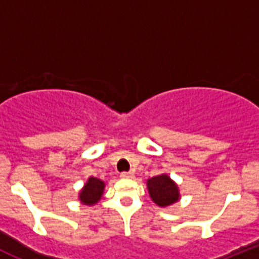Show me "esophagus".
Returning a JSON list of instances; mask_svg holds the SVG:
<instances>
[{"mask_svg": "<svg viewBox=\"0 0 259 259\" xmlns=\"http://www.w3.org/2000/svg\"><path fill=\"white\" fill-rule=\"evenodd\" d=\"M120 177H121V178H133V177H134V173H133V172H122L121 175H120Z\"/></svg>", "mask_w": 259, "mask_h": 259, "instance_id": "1", "label": "esophagus"}]
</instances>
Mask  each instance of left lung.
Here are the masks:
<instances>
[{
  "mask_svg": "<svg viewBox=\"0 0 259 259\" xmlns=\"http://www.w3.org/2000/svg\"><path fill=\"white\" fill-rule=\"evenodd\" d=\"M147 187L150 199L160 207H167L180 200L178 186L165 173L149 178Z\"/></svg>",
  "mask_w": 259,
  "mask_h": 259,
  "instance_id": "1",
  "label": "left lung"
}]
</instances>
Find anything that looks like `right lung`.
Returning a JSON list of instances; mask_svg holds the SVG:
<instances>
[{
    "label": "right lung",
    "mask_w": 259,
    "mask_h": 259,
    "mask_svg": "<svg viewBox=\"0 0 259 259\" xmlns=\"http://www.w3.org/2000/svg\"><path fill=\"white\" fill-rule=\"evenodd\" d=\"M105 190V182L99 180L96 177H90L87 180L86 185L79 192V201L83 205H89V206H94L95 204L100 201L102 197V193Z\"/></svg>",
    "instance_id": "right-lung-1"
}]
</instances>
